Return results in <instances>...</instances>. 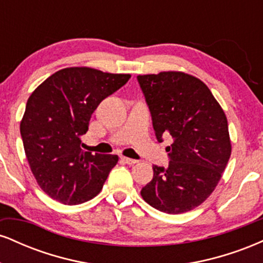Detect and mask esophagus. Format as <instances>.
<instances>
[{
  "label": "esophagus",
  "mask_w": 263,
  "mask_h": 263,
  "mask_svg": "<svg viewBox=\"0 0 263 263\" xmlns=\"http://www.w3.org/2000/svg\"><path fill=\"white\" fill-rule=\"evenodd\" d=\"M121 159L126 163V164H136V163H137V161H136V159L127 158V157H121Z\"/></svg>",
  "instance_id": "34e87169"
}]
</instances>
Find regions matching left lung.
Listing matches in <instances>:
<instances>
[{"mask_svg": "<svg viewBox=\"0 0 263 263\" xmlns=\"http://www.w3.org/2000/svg\"><path fill=\"white\" fill-rule=\"evenodd\" d=\"M158 142L172 136L168 167L153 165L141 195L151 206L182 214L206 200L231 155L228 120L201 80L180 71L138 75Z\"/></svg>", "mask_w": 263, "mask_h": 263, "instance_id": "1", "label": "left lung"}]
</instances>
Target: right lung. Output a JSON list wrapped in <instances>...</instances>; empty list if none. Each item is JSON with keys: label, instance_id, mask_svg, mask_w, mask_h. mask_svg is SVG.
<instances>
[{"label": "right lung", "instance_id": "1", "mask_svg": "<svg viewBox=\"0 0 263 263\" xmlns=\"http://www.w3.org/2000/svg\"><path fill=\"white\" fill-rule=\"evenodd\" d=\"M129 74L66 68L29 96L21 136L29 167L43 192L63 204L85 203L100 193L116 155L81 149V136L99 104L127 83Z\"/></svg>", "mask_w": 263, "mask_h": 263}]
</instances>
